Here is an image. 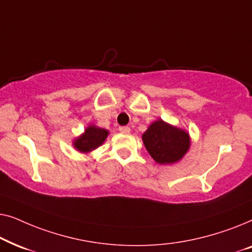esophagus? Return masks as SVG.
<instances>
[{
	"label": "esophagus",
	"instance_id": "34e87169",
	"mask_svg": "<svg viewBox=\"0 0 252 252\" xmlns=\"http://www.w3.org/2000/svg\"><path fill=\"white\" fill-rule=\"evenodd\" d=\"M119 132L123 134H128L130 132V128L128 126H120L119 127Z\"/></svg>",
	"mask_w": 252,
	"mask_h": 252
}]
</instances>
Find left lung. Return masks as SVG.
I'll use <instances>...</instances> for the list:
<instances>
[{"label":"left lung","mask_w":252,"mask_h":252,"mask_svg":"<svg viewBox=\"0 0 252 252\" xmlns=\"http://www.w3.org/2000/svg\"><path fill=\"white\" fill-rule=\"evenodd\" d=\"M142 141L150 156L158 164H174L182 159L190 147V137L185 129L158 119L143 133Z\"/></svg>","instance_id":"obj_1"}]
</instances>
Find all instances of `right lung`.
Segmentation results:
<instances>
[{"mask_svg":"<svg viewBox=\"0 0 252 252\" xmlns=\"http://www.w3.org/2000/svg\"><path fill=\"white\" fill-rule=\"evenodd\" d=\"M109 135V130L95 125H89L85 129V133L74 140L73 146L80 153H91L96 148L102 146Z\"/></svg>","mask_w":252,"mask_h":252,"instance_id":"add662e5","label":"right lung"}]
</instances>
